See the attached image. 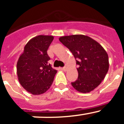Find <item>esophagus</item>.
<instances>
[{"label": "esophagus", "mask_w": 124, "mask_h": 124, "mask_svg": "<svg viewBox=\"0 0 124 124\" xmlns=\"http://www.w3.org/2000/svg\"><path fill=\"white\" fill-rule=\"evenodd\" d=\"M67 68H68V66H67V64H66L65 66H64V67L63 68V71H66V70H67Z\"/></svg>", "instance_id": "esophagus-1"}]
</instances>
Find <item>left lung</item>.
I'll use <instances>...</instances> for the list:
<instances>
[{
  "instance_id": "8db88e82",
  "label": "left lung",
  "mask_w": 124,
  "mask_h": 124,
  "mask_svg": "<svg viewBox=\"0 0 124 124\" xmlns=\"http://www.w3.org/2000/svg\"><path fill=\"white\" fill-rule=\"evenodd\" d=\"M59 40L71 51L79 66L78 78L71 83L73 87L82 93L94 90L109 70V57L106 50L96 40L83 35L64 36Z\"/></svg>"
}]
</instances>
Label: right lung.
<instances>
[{
    "label": "right lung",
    "instance_id": "obj_1",
    "mask_svg": "<svg viewBox=\"0 0 124 124\" xmlns=\"http://www.w3.org/2000/svg\"><path fill=\"white\" fill-rule=\"evenodd\" d=\"M53 36L38 35L30 40L24 47L17 64L19 83L33 95L42 94L52 84L57 71L48 64L47 54Z\"/></svg>",
    "mask_w": 124,
    "mask_h": 124
}]
</instances>
